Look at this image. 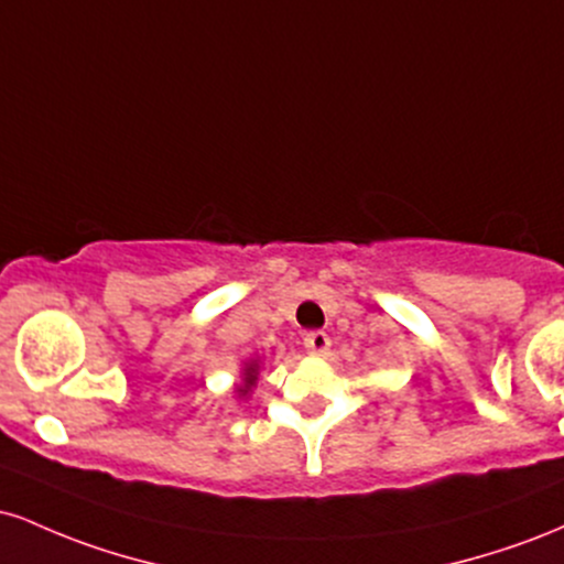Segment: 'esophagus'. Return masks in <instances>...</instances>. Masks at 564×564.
Segmentation results:
<instances>
[{"instance_id":"esophagus-1","label":"esophagus","mask_w":564,"mask_h":564,"mask_svg":"<svg viewBox=\"0 0 564 564\" xmlns=\"http://www.w3.org/2000/svg\"><path fill=\"white\" fill-rule=\"evenodd\" d=\"M304 347H307V352L323 355L328 347H332V339H328L326 332H310L304 334Z\"/></svg>"}]
</instances>
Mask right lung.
<instances>
[{
  "instance_id": "1",
  "label": "right lung",
  "mask_w": 564,
  "mask_h": 564,
  "mask_svg": "<svg viewBox=\"0 0 564 564\" xmlns=\"http://www.w3.org/2000/svg\"><path fill=\"white\" fill-rule=\"evenodd\" d=\"M254 373H257V366H249V368H246V387H241V390H238V392L246 394V392L251 390V384H254V379H257Z\"/></svg>"
}]
</instances>
